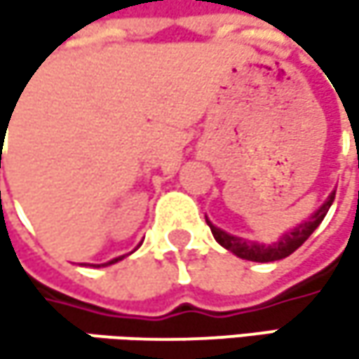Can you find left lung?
I'll use <instances>...</instances> for the list:
<instances>
[{"instance_id": "8db88e82", "label": "left lung", "mask_w": 359, "mask_h": 359, "mask_svg": "<svg viewBox=\"0 0 359 359\" xmlns=\"http://www.w3.org/2000/svg\"><path fill=\"white\" fill-rule=\"evenodd\" d=\"M334 195H337V187L328 193V197L324 199L323 203L306 218L302 220L297 226L289 229L285 235H280L274 243H257V241H248L243 237H235V235H229L224 231H220L218 226H214L208 216H205V222L214 235V239L224 248V250L233 251L237 257H243V259H250V262H276V259H283L287 255H291L295 250H299L308 237L320 226V222L324 220L326 212L330 210L332 201H334Z\"/></svg>"}]
</instances>
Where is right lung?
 I'll list each match as a JSON object with an SVG mask.
<instances>
[{
	"label": "right lung",
	"mask_w": 359,
	"mask_h": 359,
	"mask_svg": "<svg viewBox=\"0 0 359 359\" xmlns=\"http://www.w3.org/2000/svg\"><path fill=\"white\" fill-rule=\"evenodd\" d=\"M124 255H126V253H124ZM124 255H116V257H109V259H106V262H93V264H87V262H85V266H93V268H100V266H108V264H114V262L122 259Z\"/></svg>",
	"instance_id": "1"
}]
</instances>
